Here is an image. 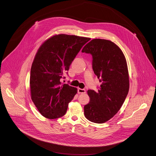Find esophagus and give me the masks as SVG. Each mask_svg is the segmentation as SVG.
Returning a JSON list of instances; mask_svg holds the SVG:
<instances>
[{"label": "esophagus", "instance_id": "34e87169", "mask_svg": "<svg viewBox=\"0 0 156 156\" xmlns=\"http://www.w3.org/2000/svg\"><path fill=\"white\" fill-rule=\"evenodd\" d=\"M78 93L79 94H84L86 93V91L85 89H81V88H78Z\"/></svg>", "mask_w": 156, "mask_h": 156}]
</instances>
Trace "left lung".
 Returning <instances> with one entry per match:
<instances>
[{
    "instance_id": "1",
    "label": "left lung",
    "mask_w": 156,
    "mask_h": 156,
    "mask_svg": "<svg viewBox=\"0 0 156 156\" xmlns=\"http://www.w3.org/2000/svg\"><path fill=\"white\" fill-rule=\"evenodd\" d=\"M82 52L93 56V69L101 83L98 91H87L90 102L84 106V115L92 122L103 123L120 110L128 95L129 78L126 58L113 42L93 39Z\"/></svg>"
}]
</instances>
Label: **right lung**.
Wrapping results in <instances>:
<instances>
[{
	"label": "right lung",
	"instance_id": "obj_1",
	"mask_svg": "<svg viewBox=\"0 0 156 156\" xmlns=\"http://www.w3.org/2000/svg\"><path fill=\"white\" fill-rule=\"evenodd\" d=\"M90 39L57 34L46 40L38 49L31 68L30 93L32 101L44 117L53 119L66 113L77 88L63 84L61 78Z\"/></svg>",
	"mask_w": 156,
	"mask_h": 156
}]
</instances>
